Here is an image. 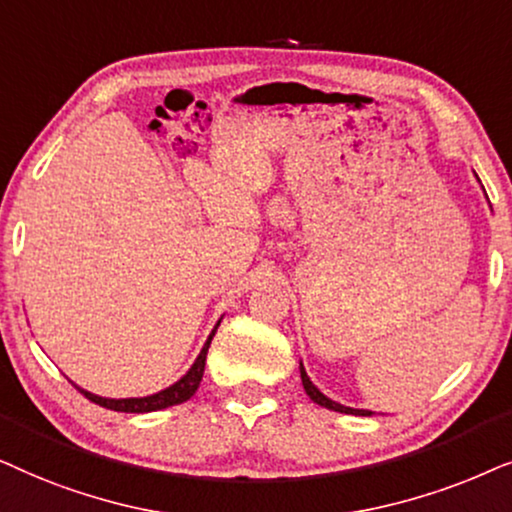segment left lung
<instances>
[{
	"mask_svg": "<svg viewBox=\"0 0 512 512\" xmlns=\"http://www.w3.org/2000/svg\"><path fill=\"white\" fill-rule=\"evenodd\" d=\"M299 372H302V384H304V391H306V395H309V398L313 400V403H318L320 407H327V410H332V412H342V414H356V417H370V414H372V412H367V410H353V407H344V405L335 403V400H330V398H327V395L320 393L318 388L311 384L309 374L304 372V365L299 367Z\"/></svg>",
	"mask_w": 512,
	"mask_h": 512,
	"instance_id": "8db88e82",
	"label": "left lung"
}]
</instances>
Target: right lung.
<instances>
[{"instance_id":"right-lung-1","label":"right lung","mask_w":512,"mask_h":512,"mask_svg":"<svg viewBox=\"0 0 512 512\" xmlns=\"http://www.w3.org/2000/svg\"><path fill=\"white\" fill-rule=\"evenodd\" d=\"M220 325V323H217ZM217 325L215 330L210 332L208 342L203 344V349L199 353V358H196V363L189 367V372L182 377L180 381H175L173 386L163 388V391L154 393V395H147V398H121V400H114V398H100V395H93L84 391V388H79L81 393L86 395L88 400L100 407H107V410H114V412H133V414H142V412H156V410H166V407H173V405H180L185 403V400L192 398L196 393V388H199L201 379H203V370H206V356H208V349H210V342H213L215 332H217Z\"/></svg>"}]
</instances>
